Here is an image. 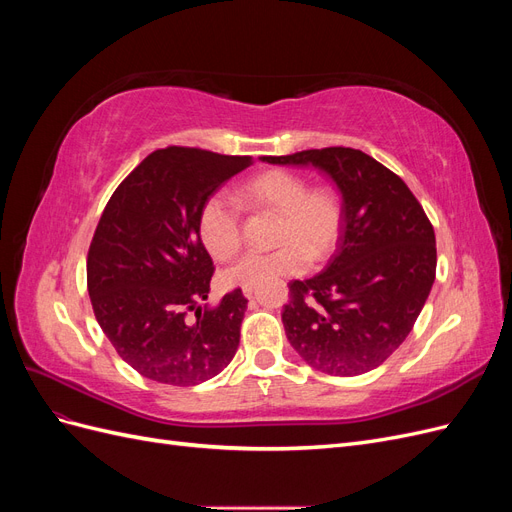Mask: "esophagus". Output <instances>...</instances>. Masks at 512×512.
Wrapping results in <instances>:
<instances>
[{"label": "esophagus", "instance_id": "1", "mask_svg": "<svg viewBox=\"0 0 512 512\" xmlns=\"http://www.w3.org/2000/svg\"><path fill=\"white\" fill-rule=\"evenodd\" d=\"M243 294H245V297H247V299H250V297H252V294H254V286H245V288H243Z\"/></svg>", "mask_w": 512, "mask_h": 512}]
</instances>
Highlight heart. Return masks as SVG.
I'll return each mask as SVG.
<instances>
[{"mask_svg":"<svg viewBox=\"0 0 512 512\" xmlns=\"http://www.w3.org/2000/svg\"><path fill=\"white\" fill-rule=\"evenodd\" d=\"M241 200L254 211L275 213L273 252H250L222 273L224 286H258L282 275H299L309 260H324L342 235L344 205L329 185L309 188L303 175L286 168H271L243 185ZM198 235L205 250L226 260L241 245V211L228 194L209 196L198 213Z\"/></svg>","mask_w":512,"mask_h":512,"instance_id":"heart-1","label":"heart"}]
</instances>
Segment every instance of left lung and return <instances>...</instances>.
Here are the masks:
<instances>
[{
    "label": "left lung",
    "mask_w": 512,
    "mask_h": 512,
    "mask_svg": "<svg viewBox=\"0 0 512 512\" xmlns=\"http://www.w3.org/2000/svg\"><path fill=\"white\" fill-rule=\"evenodd\" d=\"M267 162L322 170L344 205L329 265L288 284L282 322L290 346L329 376L376 369L404 344L436 280L429 218L401 177L359 149H307Z\"/></svg>",
    "instance_id": "obj_1"
}]
</instances>
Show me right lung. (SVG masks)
Segmentation results:
<instances>
[{"label": "right lung", "mask_w": 512, "mask_h": 512, "mask_svg": "<svg viewBox=\"0 0 512 512\" xmlns=\"http://www.w3.org/2000/svg\"><path fill=\"white\" fill-rule=\"evenodd\" d=\"M252 164L196 147L149 153L108 200L87 254V290L104 335L138 374L173 386L205 382L232 361L247 299L209 307L213 260L198 213Z\"/></svg>", "instance_id": "1"}]
</instances>
